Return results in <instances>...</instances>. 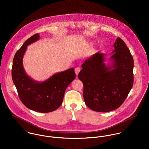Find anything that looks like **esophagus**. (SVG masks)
I'll list each match as a JSON object with an SVG mask.
<instances>
[{
    "instance_id": "1",
    "label": "esophagus",
    "mask_w": 149,
    "mask_h": 149,
    "mask_svg": "<svg viewBox=\"0 0 149 149\" xmlns=\"http://www.w3.org/2000/svg\"><path fill=\"white\" fill-rule=\"evenodd\" d=\"M80 71V68L79 67H77V68H75V74H76V75H78V74L79 73Z\"/></svg>"
}]
</instances>
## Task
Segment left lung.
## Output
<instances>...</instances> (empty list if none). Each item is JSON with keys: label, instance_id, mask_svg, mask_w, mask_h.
I'll return each instance as SVG.
<instances>
[{"label": "left lung", "instance_id": "8db88e82", "mask_svg": "<svg viewBox=\"0 0 149 149\" xmlns=\"http://www.w3.org/2000/svg\"><path fill=\"white\" fill-rule=\"evenodd\" d=\"M113 47L111 65L104 63L105 54L96 53L84 61L78 74L84 86L85 104L96 112L119 108L133 85L134 61L129 49L119 37Z\"/></svg>", "mask_w": 149, "mask_h": 149}]
</instances>
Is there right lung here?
I'll use <instances>...</instances> for the list:
<instances>
[{
    "mask_svg": "<svg viewBox=\"0 0 149 149\" xmlns=\"http://www.w3.org/2000/svg\"><path fill=\"white\" fill-rule=\"evenodd\" d=\"M35 34L25 41L16 53L13 60L12 78L19 96L28 108L41 113L56 110L62 104L65 92L75 78L74 68L54 74L42 82L32 79L25 72L23 66V56L27 46L38 40Z\"/></svg>",
    "mask_w": 149,
    "mask_h": 149,
    "instance_id": "right-lung-1",
    "label": "right lung"
}]
</instances>
